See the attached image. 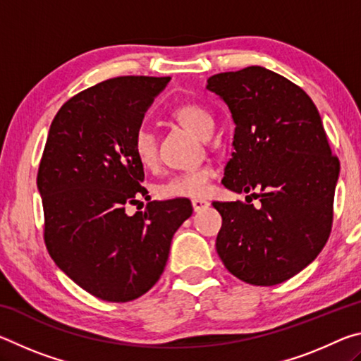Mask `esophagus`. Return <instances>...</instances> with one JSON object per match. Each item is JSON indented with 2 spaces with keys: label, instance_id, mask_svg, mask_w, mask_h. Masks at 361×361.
<instances>
[{
  "label": "esophagus",
  "instance_id": "obj_1",
  "mask_svg": "<svg viewBox=\"0 0 361 361\" xmlns=\"http://www.w3.org/2000/svg\"><path fill=\"white\" fill-rule=\"evenodd\" d=\"M191 204H192L194 212H202V210L207 209V207L210 205L209 200H205V199H192Z\"/></svg>",
  "mask_w": 361,
  "mask_h": 361
}]
</instances>
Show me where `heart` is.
<instances>
[{"mask_svg": "<svg viewBox=\"0 0 361 361\" xmlns=\"http://www.w3.org/2000/svg\"><path fill=\"white\" fill-rule=\"evenodd\" d=\"M173 119L180 122L199 137L207 138L213 132L215 121L209 109L197 103H183L172 111ZM133 154L140 166L145 169H154L157 166V140L149 129H138L133 135ZM215 176V170L209 166L186 170L170 176L159 186L157 192L164 199H199L204 197L210 188V181Z\"/></svg>", "mask_w": 361, "mask_h": 361, "instance_id": "obj_1", "label": "heart"}]
</instances>
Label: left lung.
<instances>
[{
	"label": "left lung",
	"mask_w": 361,
	"mask_h": 361,
	"mask_svg": "<svg viewBox=\"0 0 361 361\" xmlns=\"http://www.w3.org/2000/svg\"><path fill=\"white\" fill-rule=\"evenodd\" d=\"M207 89L228 103L234 152L223 185L252 192L247 204L213 202L223 218L216 252L250 285L296 276L322 252L333 226L339 159L314 102L290 79L262 66L213 75ZM260 199V207L250 204Z\"/></svg>",
	"instance_id": "left-lung-1"
}]
</instances>
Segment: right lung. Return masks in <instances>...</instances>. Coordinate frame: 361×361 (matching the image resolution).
<instances>
[{"instance_id": "right-lung-1", "label": "right lung", "mask_w": 361, "mask_h": 361, "mask_svg": "<svg viewBox=\"0 0 361 361\" xmlns=\"http://www.w3.org/2000/svg\"><path fill=\"white\" fill-rule=\"evenodd\" d=\"M170 78L119 76L71 97L54 118L38 169L44 243L73 282L108 302H127L152 288L172 237L191 216L188 199L152 200L133 135Z\"/></svg>"}]
</instances>
